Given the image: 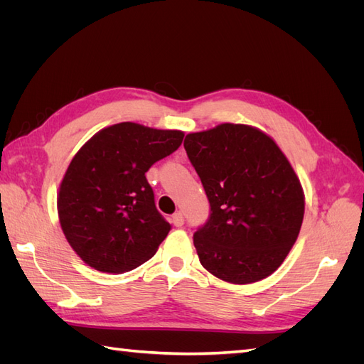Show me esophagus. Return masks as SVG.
<instances>
[{"label": "esophagus", "instance_id": "1", "mask_svg": "<svg viewBox=\"0 0 364 364\" xmlns=\"http://www.w3.org/2000/svg\"><path fill=\"white\" fill-rule=\"evenodd\" d=\"M171 222H173V225H174V226L181 228V226L183 225V214H182L181 211L174 213V214H173V217H171Z\"/></svg>", "mask_w": 364, "mask_h": 364}]
</instances>
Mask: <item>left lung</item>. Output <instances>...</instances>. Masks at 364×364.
<instances>
[{
  "label": "left lung",
  "mask_w": 364,
  "mask_h": 364,
  "mask_svg": "<svg viewBox=\"0 0 364 364\" xmlns=\"http://www.w3.org/2000/svg\"><path fill=\"white\" fill-rule=\"evenodd\" d=\"M183 147L209 202L194 232L200 264L232 284L267 278L289 255L304 220V193L274 141L245 124L185 136Z\"/></svg>",
  "instance_id": "1"
}]
</instances>
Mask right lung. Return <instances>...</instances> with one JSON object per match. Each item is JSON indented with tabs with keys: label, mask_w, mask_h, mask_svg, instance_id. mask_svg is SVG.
I'll list each match as a JSON object with an SVG mask.
<instances>
[{
	"label": "right lung",
	"mask_w": 364,
	"mask_h": 364,
	"mask_svg": "<svg viewBox=\"0 0 364 364\" xmlns=\"http://www.w3.org/2000/svg\"><path fill=\"white\" fill-rule=\"evenodd\" d=\"M181 130L119 123L77 151L58 197L60 226L87 266L134 270L155 255L171 225L155 205L146 173L182 144Z\"/></svg>",
	"instance_id": "obj_1"
}]
</instances>
